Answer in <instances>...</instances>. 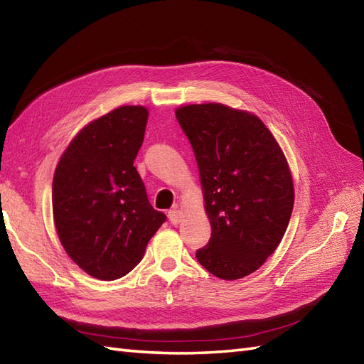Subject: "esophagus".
<instances>
[{
	"instance_id": "obj_1",
	"label": "esophagus",
	"mask_w": 364,
	"mask_h": 364,
	"mask_svg": "<svg viewBox=\"0 0 364 364\" xmlns=\"http://www.w3.org/2000/svg\"><path fill=\"white\" fill-rule=\"evenodd\" d=\"M167 217H169V221L172 223L173 226L180 225V223H181L183 218H184L183 212H181L180 209H172V210H169V213H167Z\"/></svg>"
}]
</instances>
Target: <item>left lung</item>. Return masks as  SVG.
<instances>
[{
	"instance_id": "1",
	"label": "left lung",
	"mask_w": 364,
	"mask_h": 364,
	"mask_svg": "<svg viewBox=\"0 0 364 364\" xmlns=\"http://www.w3.org/2000/svg\"><path fill=\"white\" fill-rule=\"evenodd\" d=\"M198 164L209 243L197 259L223 279L262 267L294 209V181L282 147L262 119L220 102L175 110Z\"/></svg>"
}]
</instances>
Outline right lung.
I'll return each mask as SVG.
<instances>
[{
  "instance_id": "obj_1",
  "label": "right lung",
  "mask_w": 364,
  "mask_h": 364,
  "mask_svg": "<svg viewBox=\"0 0 364 364\" xmlns=\"http://www.w3.org/2000/svg\"><path fill=\"white\" fill-rule=\"evenodd\" d=\"M149 110L121 106L82 127L57 164L53 223L68 255L98 279H117L141 262L166 221L147 200L134 160Z\"/></svg>"
}]
</instances>
